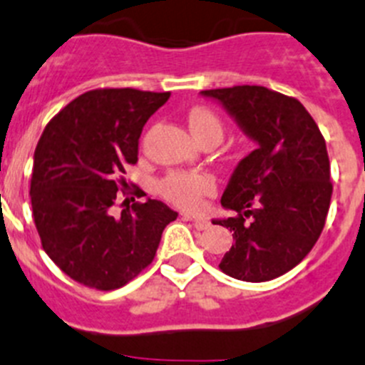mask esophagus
I'll list each match as a JSON object with an SVG mask.
<instances>
[{"label": "esophagus", "mask_w": 365, "mask_h": 365, "mask_svg": "<svg viewBox=\"0 0 365 365\" xmlns=\"http://www.w3.org/2000/svg\"><path fill=\"white\" fill-rule=\"evenodd\" d=\"M182 217H183V220H185V221H192L194 227H196V229H198V230H205V229H209L210 221L207 220V217L192 216V214H182Z\"/></svg>", "instance_id": "1"}]
</instances>
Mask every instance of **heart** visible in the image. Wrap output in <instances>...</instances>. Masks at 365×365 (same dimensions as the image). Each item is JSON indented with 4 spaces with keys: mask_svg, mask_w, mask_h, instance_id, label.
<instances>
[{
    "mask_svg": "<svg viewBox=\"0 0 365 365\" xmlns=\"http://www.w3.org/2000/svg\"><path fill=\"white\" fill-rule=\"evenodd\" d=\"M189 128L194 138L202 142L207 136H216L221 140L223 124L212 111L196 108L189 115ZM216 182L210 175L200 171H173L163 176L158 183V190L163 198L182 209H198L203 196L212 194Z\"/></svg>",
    "mask_w": 365,
    "mask_h": 365,
    "instance_id": "b5f03b06",
    "label": "heart"
}]
</instances>
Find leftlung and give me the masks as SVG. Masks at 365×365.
I'll list each match as a JSON object with an SVG mask.
<instances>
[{
    "instance_id": "1",
    "label": "left lung",
    "mask_w": 365,
    "mask_h": 365,
    "mask_svg": "<svg viewBox=\"0 0 365 365\" xmlns=\"http://www.w3.org/2000/svg\"><path fill=\"white\" fill-rule=\"evenodd\" d=\"M202 95L220 102L257 144L221 196L237 216L212 220L234 232L220 268L240 281H272L297 267L324 229L333 192L324 136L297 98L264 86Z\"/></svg>"
}]
</instances>
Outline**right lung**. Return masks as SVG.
Segmentation results:
<instances>
[{
    "label": "right lung",
    "mask_w": 365,
    "mask_h": 365,
    "mask_svg": "<svg viewBox=\"0 0 365 365\" xmlns=\"http://www.w3.org/2000/svg\"><path fill=\"white\" fill-rule=\"evenodd\" d=\"M169 97L133 88L86 91L37 142L30 183L36 229L50 259L81 284L104 292L128 284L151 264L163 229L178 217L151 198L111 214L118 187H128L118 175L136 163L142 129Z\"/></svg>",
    "instance_id": "add662e5"
}]
</instances>
